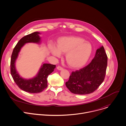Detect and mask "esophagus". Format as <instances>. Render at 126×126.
Here are the masks:
<instances>
[{"mask_svg": "<svg viewBox=\"0 0 126 126\" xmlns=\"http://www.w3.org/2000/svg\"><path fill=\"white\" fill-rule=\"evenodd\" d=\"M57 69H58V70H60V71H62L63 70V67L61 66H57Z\"/></svg>", "mask_w": 126, "mask_h": 126, "instance_id": "1", "label": "esophagus"}]
</instances>
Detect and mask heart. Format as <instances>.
I'll return each instance as SVG.
<instances>
[{
	"mask_svg": "<svg viewBox=\"0 0 126 126\" xmlns=\"http://www.w3.org/2000/svg\"><path fill=\"white\" fill-rule=\"evenodd\" d=\"M51 52L60 57L65 54V60L71 67L78 68L83 66L89 60L93 51L92 45L79 36H66L60 38L57 47L50 46Z\"/></svg>",
	"mask_w": 126,
	"mask_h": 126,
	"instance_id": "obj_1",
	"label": "heart"
}]
</instances>
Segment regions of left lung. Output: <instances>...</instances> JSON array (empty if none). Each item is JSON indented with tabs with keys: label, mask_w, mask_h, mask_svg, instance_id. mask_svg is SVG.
<instances>
[{
	"label": "left lung",
	"mask_w": 126,
	"mask_h": 126,
	"mask_svg": "<svg viewBox=\"0 0 126 126\" xmlns=\"http://www.w3.org/2000/svg\"><path fill=\"white\" fill-rule=\"evenodd\" d=\"M108 57L103 46L96 49L94 58L87 66L73 72L65 82L71 93L87 94L94 92L103 82L106 73Z\"/></svg>",
	"instance_id": "left-lung-1"
}]
</instances>
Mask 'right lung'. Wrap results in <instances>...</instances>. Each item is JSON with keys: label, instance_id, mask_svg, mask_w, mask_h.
Returning <instances> with one entry per match:
<instances>
[{"label": "right lung", "instance_id": "1", "mask_svg": "<svg viewBox=\"0 0 126 126\" xmlns=\"http://www.w3.org/2000/svg\"><path fill=\"white\" fill-rule=\"evenodd\" d=\"M38 32H34L21 38L14 48L10 61V73L17 86L22 90L30 93H39L43 92L47 87V78L53 72L56 65L49 63L42 65L39 72L34 78L26 79L20 77L16 71V61L21 48L26 43H39L40 38Z\"/></svg>", "mask_w": 126, "mask_h": 126}]
</instances>
